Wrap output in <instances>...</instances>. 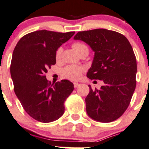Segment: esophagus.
Instances as JSON below:
<instances>
[{
    "label": "esophagus",
    "instance_id": "obj_1",
    "mask_svg": "<svg viewBox=\"0 0 149 149\" xmlns=\"http://www.w3.org/2000/svg\"><path fill=\"white\" fill-rule=\"evenodd\" d=\"M79 85V84L78 83V82H74V88H77Z\"/></svg>",
    "mask_w": 149,
    "mask_h": 149
}]
</instances>
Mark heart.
Returning <instances> with one entry per match:
<instances>
[{
    "instance_id": "b5f03b06",
    "label": "heart",
    "mask_w": 149,
    "mask_h": 149,
    "mask_svg": "<svg viewBox=\"0 0 149 149\" xmlns=\"http://www.w3.org/2000/svg\"><path fill=\"white\" fill-rule=\"evenodd\" d=\"M74 50L78 54H82L83 53H88L89 51L88 45L82 42H74L72 45ZM62 48L59 47L56 52V58L59 59L61 58V54H62ZM85 68L81 66L77 65H69L64 67L62 70V75L65 78L71 80H77L81 77L82 74L85 72Z\"/></svg>"
}]
</instances>
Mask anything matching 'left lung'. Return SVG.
Listing matches in <instances>:
<instances>
[{"label":"left lung","mask_w":149,"mask_h":149,"mask_svg":"<svg viewBox=\"0 0 149 149\" xmlns=\"http://www.w3.org/2000/svg\"><path fill=\"white\" fill-rule=\"evenodd\" d=\"M74 39L85 42L95 52L87 77L104 82L99 90L88 85V116L101 123L117 120L130 105L136 87V58L130 43L122 34L106 29L78 32Z\"/></svg>","instance_id":"8db88e82"}]
</instances>
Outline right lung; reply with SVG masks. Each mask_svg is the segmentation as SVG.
Here are the masks:
<instances>
[{"label": "right lung", "mask_w": 149, "mask_h": 149, "mask_svg": "<svg viewBox=\"0 0 149 149\" xmlns=\"http://www.w3.org/2000/svg\"><path fill=\"white\" fill-rule=\"evenodd\" d=\"M74 34L38 30L23 36L14 48L10 67L14 92L35 120L51 123L64 114V102L74 85L67 79L51 83L45 73L56 64L57 49Z\"/></svg>", "instance_id": "right-lung-1"}]
</instances>
